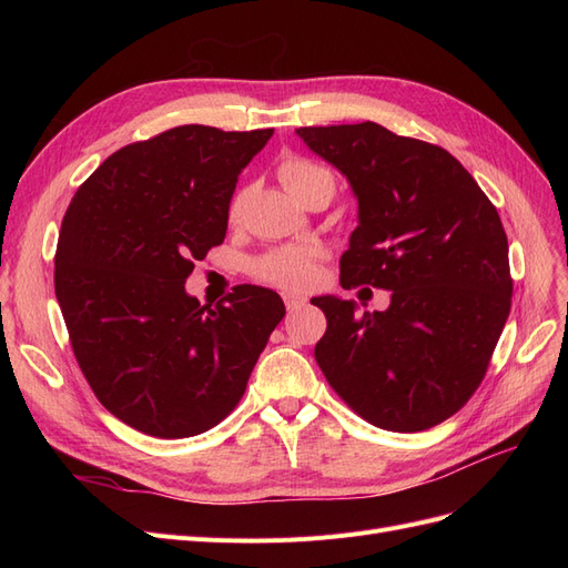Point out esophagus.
Returning a JSON list of instances; mask_svg holds the SVG:
<instances>
[{
  "instance_id": "esophagus-1",
  "label": "esophagus",
  "mask_w": 568,
  "mask_h": 568,
  "mask_svg": "<svg viewBox=\"0 0 568 568\" xmlns=\"http://www.w3.org/2000/svg\"><path fill=\"white\" fill-rule=\"evenodd\" d=\"M284 303H286V311H298V307H303L307 303L305 296L301 294H294V291H286V294L282 296Z\"/></svg>"
}]
</instances>
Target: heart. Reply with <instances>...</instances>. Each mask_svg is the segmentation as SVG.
Segmentation results:
<instances>
[{"label": "heart", "mask_w": 568, "mask_h": 568, "mask_svg": "<svg viewBox=\"0 0 568 568\" xmlns=\"http://www.w3.org/2000/svg\"><path fill=\"white\" fill-rule=\"evenodd\" d=\"M332 178L324 168L303 161V159H286L280 165V180L284 184L286 192L298 199L307 186H313L315 182ZM242 211V199H234L232 203V217L239 215ZM257 277H263L265 282L288 286V288H298L305 286L313 280L315 274V251L311 248H280L270 255H265L263 261L255 263Z\"/></svg>", "instance_id": "obj_1"}]
</instances>
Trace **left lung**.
<instances>
[{"label": "left lung", "mask_w": 568, "mask_h": 568, "mask_svg": "<svg viewBox=\"0 0 568 568\" xmlns=\"http://www.w3.org/2000/svg\"><path fill=\"white\" fill-rule=\"evenodd\" d=\"M303 144L348 180L357 227L341 286L390 291L386 311L313 298L326 315L315 359L359 417L424 432L471 398L511 307L500 215L448 151L376 123L298 128Z\"/></svg>", "instance_id": "1"}]
</instances>
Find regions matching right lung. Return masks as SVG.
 Listing matches in <instances>:
<instances>
[{
  "instance_id": "right-lung-1",
  "label": "right lung",
  "mask_w": 568,
  "mask_h": 568,
  "mask_svg": "<svg viewBox=\"0 0 568 568\" xmlns=\"http://www.w3.org/2000/svg\"><path fill=\"white\" fill-rule=\"evenodd\" d=\"M272 134L173 128L115 151L68 205L57 301L84 379L136 432L186 438L225 419L286 313L263 286L215 305L184 288L225 239L236 180Z\"/></svg>"
}]
</instances>
